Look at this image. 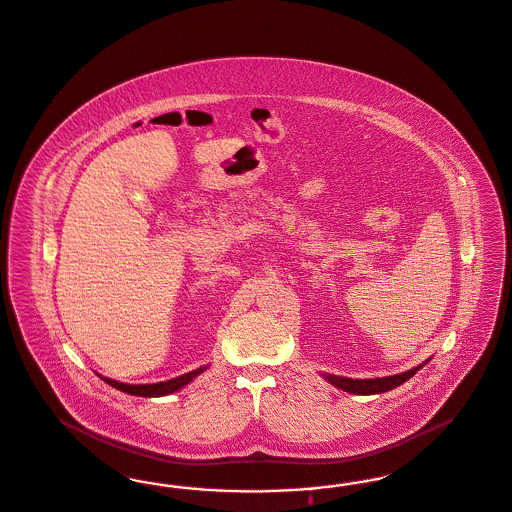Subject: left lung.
<instances>
[{"mask_svg": "<svg viewBox=\"0 0 512 512\" xmlns=\"http://www.w3.org/2000/svg\"><path fill=\"white\" fill-rule=\"evenodd\" d=\"M427 363V361H425ZM414 367L410 371L401 372V374H393V376H384V378H365V380H353V378H344V376H335V374H321L329 384H333L335 388L342 389L346 393L353 395H374V393H384L389 389L399 388L408 378H412L416 372L422 369Z\"/></svg>", "mask_w": 512, "mask_h": 512, "instance_id": "left-lung-1", "label": "left lung"}]
</instances>
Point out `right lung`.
<instances>
[{"label": "right lung", "instance_id": "1", "mask_svg": "<svg viewBox=\"0 0 512 512\" xmlns=\"http://www.w3.org/2000/svg\"><path fill=\"white\" fill-rule=\"evenodd\" d=\"M208 367H200L196 371L187 372V374H181L177 378L172 380H166V382H159V384H123V382H117V380H111L106 376H100L106 384L113 386L115 389H121L128 395H138V397H162V395H170L177 389L185 388L189 382H193L194 378L204 372Z\"/></svg>", "mask_w": 512, "mask_h": 512}]
</instances>
